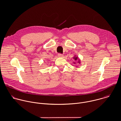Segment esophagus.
I'll return each instance as SVG.
<instances>
[{
    "label": "esophagus",
    "mask_w": 121,
    "mask_h": 121,
    "mask_svg": "<svg viewBox=\"0 0 121 121\" xmlns=\"http://www.w3.org/2000/svg\"><path fill=\"white\" fill-rule=\"evenodd\" d=\"M58 56L59 57H62L64 56L62 55V54H58Z\"/></svg>",
    "instance_id": "obj_1"
}]
</instances>
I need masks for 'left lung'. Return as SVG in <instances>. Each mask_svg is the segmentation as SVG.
Wrapping results in <instances>:
<instances>
[{
  "label": "left lung",
  "mask_w": 121,
  "mask_h": 121,
  "mask_svg": "<svg viewBox=\"0 0 121 121\" xmlns=\"http://www.w3.org/2000/svg\"><path fill=\"white\" fill-rule=\"evenodd\" d=\"M73 59L75 61V62H73L74 64H76V63L77 64V63H78V64L80 63V59H79V57L78 56H75L73 57ZM77 61V62H76ZM76 67H77V66H76Z\"/></svg>",
  "instance_id": "obj_1"
}]
</instances>
